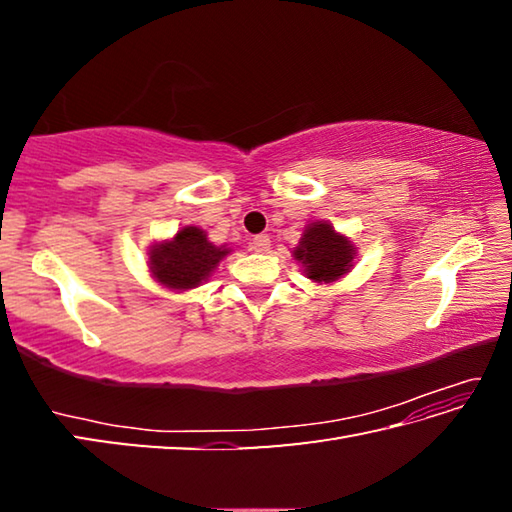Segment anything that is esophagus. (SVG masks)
<instances>
[{
    "label": "esophagus",
    "mask_w": 512,
    "mask_h": 512,
    "mask_svg": "<svg viewBox=\"0 0 512 512\" xmlns=\"http://www.w3.org/2000/svg\"><path fill=\"white\" fill-rule=\"evenodd\" d=\"M250 246H253L255 253H266V250L271 248V239H268L266 235H257V237H253V241H250Z\"/></svg>",
    "instance_id": "obj_1"
}]
</instances>
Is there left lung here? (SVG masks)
Instances as JSON below:
<instances>
[{"instance_id": "obj_1", "label": "left lung", "mask_w": 512, "mask_h": 512, "mask_svg": "<svg viewBox=\"0 0 512 512\" xmlns=\"http://www.w3.org/2000/svg\"><path fill=\"white\" fill-rule=\"evenodd\" d=\"M293 255L307 266L311 280L334 282L348 273L354 259V248L348 239L336 235L332 225L311 223Z\"/></svg>"}]
</instances>
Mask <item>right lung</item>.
<instances>
[{"mask_svg":"<svg viewBox=\"0 0 512 512\" xmlns=\"http://www.w3.org/2000/svg\"><path fill=\"white\" fill-rule=\"evenodd\" d=\"M225 255L228 248L212 246L203 230L187 225L167 244L151 250V271L164 287L192 289L214 271Z\"/></svg>","mask_w":512,"mask_h":512,"instance_id":"1","label":"right lung"}]
</instances>
